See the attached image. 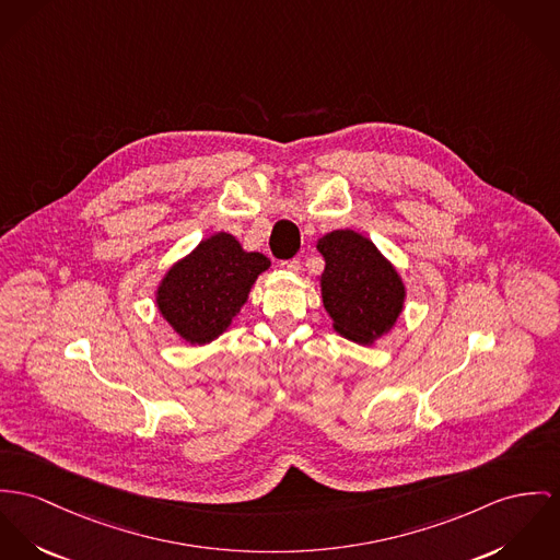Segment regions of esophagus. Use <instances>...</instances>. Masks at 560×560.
I'll use <instances>...</instances> for the list:
<instances>
[{"instance_id":"1","label":"esophagus","mask_w":560,"mask_h":560,"mask_svg":"<svg viewBox=\"0 0 560 560\" xmlns=\"http://www.w3.org/2000/svg\"><path fill=\"white\" fill-rule=\"evenodd\" d=\"M281 268H285V270H290V272H301V259H283V261H281Z\"/></svg>"}]
</instances>
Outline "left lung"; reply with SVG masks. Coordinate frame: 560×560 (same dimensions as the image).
Masks as SVG:
<instances>
[{"instance_id":"1","label":"left lung","mask_w":560,"mask_h":560,"mask_svg":"<svg viewBox=\"0 0 560 560\" xmlns=\"http://www.w3.org/2000/svg\"><path fill=\"white\" fill-rule=\"evenodd\" d=\"M317 249L326 259L322 299L335 330L349 341L373 343L402 308L405 288L398 272L369 238L351 230L326 234Z\"/></svg>"}]
</instances>
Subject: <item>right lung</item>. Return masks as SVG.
Listing matches in <instances>:
<instances>
[{"instance_id": "obj_1", "label": "right lung", "mask_w": 560, "mask_h": 560, "mask_svg": "<svg viewBox=\"0 0 560 560\" xmlns=\"http://www.w3.org/2000/svg\"><path fill=\"white\" fill-rule=\"evenodd\" d=\"M268 266L266 256L243 252L234 236L219 232L168 270L158 306L187 343H211L236 317Z\"/></svg>"}]
</instances>
